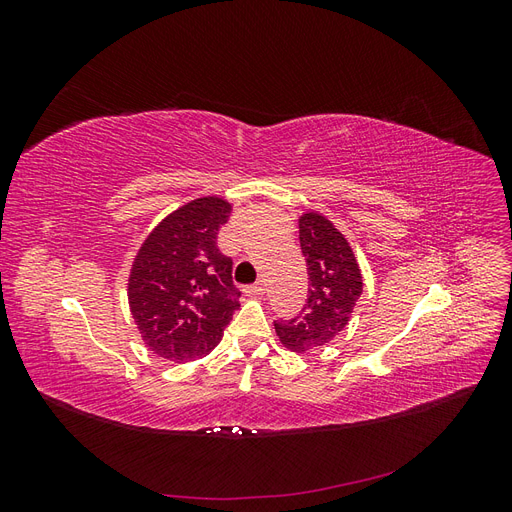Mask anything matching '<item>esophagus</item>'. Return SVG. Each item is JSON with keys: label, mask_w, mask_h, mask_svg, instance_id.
<instances>
[{"label": "esophagus", "mask_w": 512, "mask_h": 512, "mask_svg": "<svg viewBox=\"0 0 512 512\" xmlns=\"http://www.w3.org/2000/svg\"><path fill=\"white\" fill-rule=\"evenodd\" d=\"M243 292L247 294V297H260V294H265V284H262V282L250 284V286L243 288Z\"/></svg>", "instance_id": "34e87169"}]
</instances>
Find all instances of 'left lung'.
I'll list each match as a JSON object with an SVG mask.
<instances>
[{
	"instance_id": "left-lung-1",
	"label": "left lung",
	"mask_w": 512,
	"mask_h": 512,
	"mask_svg": "<svg viewBox=\"0 0 512 512\" xmlns=\"http://www.w3.org/2000/svg\"><path fill=\"white\" fill-rule=\"evenodd\" d=\"M299 241L307 262V301L301 314L273 324L288 350L307 352L329 344L346 329L363 292V277L350 243L324 215H301Z\"/></svg>"
}]
</instances>
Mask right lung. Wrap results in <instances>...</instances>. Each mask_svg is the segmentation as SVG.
<instances>
[{
	"label": "right lung",
	"mask_w": 512,
	"mask_h": 512,
	"mask_svg": "<svg viewBox=\"0 0 512 512\" xmlns=\"http://www.w3.org/2000/svg\"><path fill=\"white\" fill-rule=\"evenodd\" d=\"M230 203L196 198L151 230L128 280L130 312L151 352L175 363L203 359L239 309L232 260L218 247Z\"/></svg>",
	"instance_id": "add662e5"
}]
</instances>
